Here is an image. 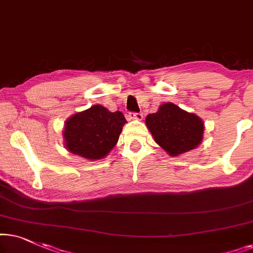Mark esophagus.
<instances>
[{
  "instance_id": "obj_1",
  "label": "esophagus",
  "mask_w": 253,
  "mask_h": 253,
  "mask_svg": "<svg viewBox=\"0 0 253 253\" xmlns=\"http://www.w3.org/2000/svg\"><path fill=\"white\" fill-rule=\"evenodd\" d=\"M127 119L129 120H142L143 114L142 113H128L127 114Z\"/></svg>"
}]
</instances>
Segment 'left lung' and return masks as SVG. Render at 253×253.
Masks as SVG:
<instances>
[{
  "instance_id": "8db88e82",
  "label": "left lung",
  "mask_w": 253,
  "mask_h": 253,
  "mask_svg": "<svg viewBox=\"0 0 253 253\" xmlns=\"http://www.w3.org/2000/svg\"><path fill=\"white\" fill-rule=\"evenodd\" d=\"M146 125L155 142L172 157L195 149L204 139L203 119L173 103L162 104L157 112L148 114Z\"/></svg>"
}]
</instances>
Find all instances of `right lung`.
I'll return each instance as SVG.
<instances>
[{"label": "right lung", "mask_w": 253, "mask_h": 253, "mask_svg": "<svg viewBox=\"0 0 253 253\" xmlns=\"http://www.w3.org/2000/svg\"><path fill=\"white\" fill-rule=\"evenodd\" d=\"M126 123L120 111L110 112L99 104L92 105L66 120L62 132L66 149L85 160H102L117 144Z\"/></svg>", "instance_id": "add662e5"}]
</instances>
